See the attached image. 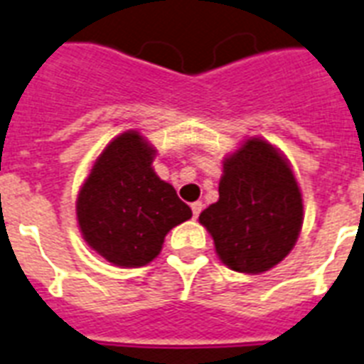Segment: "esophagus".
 I'll return each mask as SVG.
<instances>
[{
    "label": "esophagus",
    "instance_id": "esophagus-1",
    "mask_svg": "<svg viewBox=\"0 0 364 364\" xmlns=\"http://www.w3.org/2000/svg\"><path fill=\"white\" fill-rule=\"evenodd\" d=\"M191 210H193V218H198V214H200V210H203V203H193L191 204Z\"/></svg>",
    "mask_w": 364,
    "mask_h": 364
}]
</instances>
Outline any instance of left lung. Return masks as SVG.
I'll return each instance as SVG.
<instances>
[{"instance_id": "1", "label": "left lung", "mask_w": 364, "mask_h": 364, "mask_svg": "<svg viewBox=\"0 0 364 364\" xmlns=\"http://www.w3.org/2000/svg\"><path fill=\"white\" fill-rule=\"evenodd\" d=\"M222 166L220 198L200 212L198 222L230 270L268 272L291 252L305 220L295 171L262 136H247Z\"/></svg>"}]
</instances>
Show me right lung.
Wrapping results in <instances>:
<instances>
[{"label": "right lung", "mask_w": 364, "mask_h": 364, "mask_svg": "<svg viewBox=\"0 0 364 364\" xmlns=\"http://www.w3.org/2000/svg\"><path fill=\"white\" fill-rule=\"evenodd\" d=\"M156 148L141 131H123L96 156L75 214L85 243L119 268L150 264L175 225L193 212L152 168Z\"/></svg>", "instance_id": "add662e5"}]
</instances>
